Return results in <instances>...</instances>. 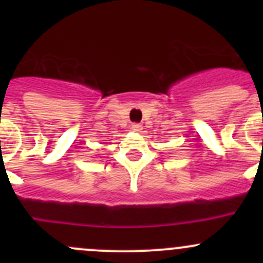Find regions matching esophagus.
<instances>
[{
	"label": "esophagus",
	"mask_w": 263,
	"mask_h": 263,
	"mask_svg": "<svg viewBox=\"0 0 263 263\" xmlns=\"http://www.w3.org/2000/svg\"><path fill=\"white\" fill-rule=\"evenodd\" d=\"M131 129H132V131H134V132H140V131H141V129H142V126H141V124H140V123H134V124H132V126H131Z\"/></svg>",
	"instance_id": "1"
}]
</instances>
